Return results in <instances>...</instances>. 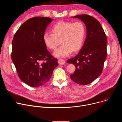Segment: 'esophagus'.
Segmentation results:
<instances>
[{
	"mask_svg": "<svg viewBox=\"0 0 122 122\" xmlns=\"http://www.w3.org/2000/svg\"><path fill=\"white\" fill-rule=\"evenodd\" d=\"M58 62L59 64L60 65H61L64 64L65 63V61L63 59H59L58 60Z\"/></svg>",
	"mask_w": 122,
	"mask_h": 122,
	"instance_id": "1",
	"label": "esophagus"
}]
</instances>
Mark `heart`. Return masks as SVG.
Listing matches in <instances>:
<instances>
[{
	"mask_svg": "<svg viewBox=\"0 0 122 122\" xmlns=\"http://www.w3.org/2000/svg\"><path fill=\"white\" fill-rule=\"evenodd\" d=\"M52 34L46 32L43 35L46 46L51 50H55L61 42L62 46L54 52L56 57H65L72 52L79 51L84 43L86 30L81 22L74 23L61 21L51 28Z\"/></svg>",
	"mask_w": 122,
	"mask_h": 122,
	"instance_id": "1",
	"label": "heart"
}]
</instances>
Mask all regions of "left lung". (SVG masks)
I'll return each mask as SVG.
<instances>
[{
    "label": "left lung",
    "instance_id": "left-lung-1",
    "mask_svg": "<svg viewBox=\"0 0 122 122\" xmlns=\"http://www.w3.org/2000/svg\"><path fill=\"white\" fill-rule=\"evenodd\" d=\"M72 17L80 19L86 25V36L78 54L67 61L76 67L70 78L76 84L86 85L102 72L107 56V37L100 23L93 17L82 14Z\"/></svg>",
    "mask_w": 122,
    "mask_h": 122
}]
</instances>
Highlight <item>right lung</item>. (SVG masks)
Here are the masks:
<instances>
[{"label":"right lung","instance_id":"obj_1","mask_svg":"<svg viewBox=\"0 0 122 122\" xmlns=\"http://www.w3.org/2000/svg\"><path fill=\"white\" fill-rule=\"evenodd\" d=\"M53 20L45 17L30 19L19 28L12 41L11 58L19 77L31 87L46 84L58 65L43 41L44 32Z\"/></svg>","mask_w":122,"mask_h":122}]
</instances>
